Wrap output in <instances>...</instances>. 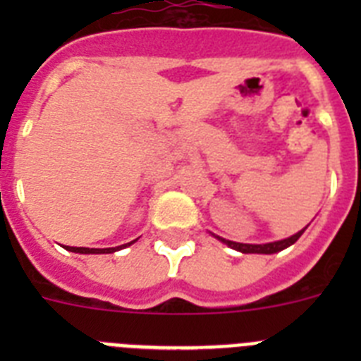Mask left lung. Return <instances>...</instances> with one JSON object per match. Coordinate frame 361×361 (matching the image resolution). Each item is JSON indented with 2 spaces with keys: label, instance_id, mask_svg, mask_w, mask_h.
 <instances>
[{
  "label": "left lung",
  "instance_id": "1",
  "mask_svg": "<svg viewBox=\"0 0 361 361\" xmlns=\"http://www.w3.org/2000/svg\"><path fill=\"white\" fill-rule=\"evenodd\" d=\"M304 229L296 233V235H293V237L283 238V240H279V242H269V244H238V242L226 240V238H220V237H216V238L224 242V244H228L229 247H233V250L240 251V253H266V255H271V253H276V251L286 250V247H289L291 244H295V242L298 240L300 237H302Z\"/></svg>",
  "mask_w": 361,
  "mask_h": 361
}]
</instances>
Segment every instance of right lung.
<instances>
[{
  "instance_id": "obj_1",
  "label": "right lung",
  "mask_w": 361,
  "mask_h": 361,
  "mask_svg": "<svg viewBox=\"0 0 361 361\" xmlns=\"http://www.w3.org/2000/svg\"><path fill=\"white\" fill-rule=\"evenodd\" d=\"M130 244H132V242H128V244H124V245H119V247H106V250H94V247H70V245H66V250L73 251V253H85V255H90V253H114V251L123 250V247H126V245H130Z\"/></svg>"
}]
</instances>
